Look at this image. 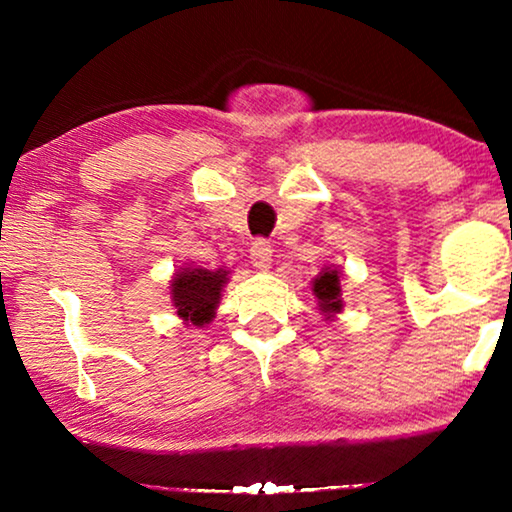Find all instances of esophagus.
I'll return each instance as SVG.
<instances>
[{"label":"esophagus","instance_id":"esophagus-1","mask_svg":"<svg viewBox=\"0 0 512 512\" xmlns=\"http://www.w3.org/2000/svg\"><path fill=\"white\" fill-rule=\"evenodd\" d=\"M251 263L256 265V268H268L270 261H272V244L268 240H263V237H258V240L251 242Z\"/></svg>","mask_w":512,"mask_h":512}]
</instances>
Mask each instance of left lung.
Segmentation results:
<instances>
[{"label": "left lung", "instance_id": "8db88e82", "mask_svg": "<svg viewBox=\"0 0 512 512\" xmlns=\"http://www.w3.org/2000/svg\"><path fill=\"white\" fill-rule=\"evenodd\" d=\"M314 296L319 298V310L326 314H335L342 310V300H340V275L338 270H328L321 272V275L314 279L312 286Z\"/></svg>", "mask_w": 512, "mask_h": 512}]
</instances>
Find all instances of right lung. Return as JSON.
<instances>
[{
  "label": "right lung",
  "mask_w": 512,
  "mask_h": 512,
  "mask_svg": "<svg viewBox=\"0 0 512 512\" xmlns=\"http://www.w3.org/2000/svg\"><path fill=\"white\" fill-rule=\"evenodd\" d=\"M226 272L186 268L172 282V300L179 317L195 326L209 324L219 305L221 289L226 284Z\"/></svg>",
  "instance_id": "right-lung-1"
}]
</instances>
